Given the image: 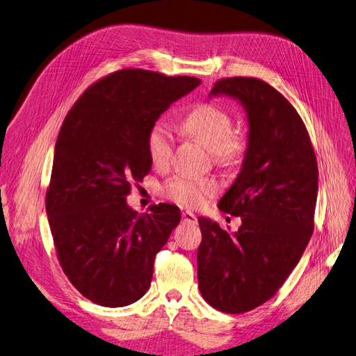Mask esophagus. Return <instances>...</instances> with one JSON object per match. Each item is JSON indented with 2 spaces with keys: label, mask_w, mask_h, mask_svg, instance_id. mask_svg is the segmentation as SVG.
I'll use <instances>...</instances> for the list:
<instances>
[{
  "label": "esophagus",
  "mask_w": 356,
  "mask_h": 356,
  "mask_svg": "<svg viewBox=\"0 0 356 356\" xmlns=\"http://www.w3.org/2000/svg\"><path fill=\"white\" fill-rule=\"evenodd\" d=\"M182 221L188 222V224H196L197 222V217L190 211H184L182 212Z\"/></svg>",
  "instance_id": "1"
}]
</instances>
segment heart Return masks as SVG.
<instances>
[{"mask_svg": "<svg viewBox=\"0 0 356 356\" xmlns=\"http://www.w3.org/2000/svg\"><path fill=\"white\" fill-rule=\"evenodd\" d=\"M184 131L211 149L213 160L221 166H234L246 153V136L233 129V118L227 110L215 104H200L182 122ZM147 153L152 165L165 168L174 154V136L169 127L156 122L147 134ZM163 196L182 207L199 208L218 193L217 181L211 178L177 177L168 181Z\"/></svg>", "mask_w": 356, "mask_h": 356, "instance_id": "1", "label": "heart"}]
</instances>
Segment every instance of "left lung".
Instances as JSON below:
<instances>
[{
  "instance_id": "obj_1",
  "label": "left lung",
  "mask_w": 356,
  "mask_h": 356,
  "mask_svg": "<svg viewBox=\"0 0 356 356\" xmlns=\"http://www.w3.org/2000/svg\"><path fill=\"white\" fill-rule=\"evenodd\" d=\"M211 95L239 99L250 135L241 174L218 208L242 225L236 233L199 218L197 279L207 303L245 314L270 300L303 255L318 196V163L300 114L282 93L252 77H227Z\"/></svg>"
}]
</instances>
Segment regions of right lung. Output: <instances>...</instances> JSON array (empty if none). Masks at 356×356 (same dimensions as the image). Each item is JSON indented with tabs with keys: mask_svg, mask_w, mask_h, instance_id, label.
<instances>
[{
	"mask_svg": "<svg viewBox=\"0 0 356 356\" xmlns=\"http://www.w3.org/2000/svg\"><path fill=\"white\" fill-rule=\"evenodd\" d=\"M199 84L186 75L120 70L89 86L62 123L46 211L63 273L96 305H132L152 284L154 258L181 212L159 203L138 213L126 197L152 170L149 127Z\"/></svg>",
	"mask_w": 356,
	"mask_h": 356,
	"instance_id": "add662e5",
	"label": "right lung"
}]
</instances>
